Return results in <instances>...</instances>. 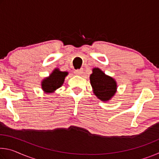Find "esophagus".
Masks as SVG:
<instances>
[{
    "label": "esophagus",
    "instance_id": "1",
    "mask_svg": "<svg viewBox=\"0 0 159 159\" xmlns=\"http://www.w3.org/2000/svg\"><path fill=\"white\" fill-rule=\"evenodd\" d=\"M82 73H83V69H82L75 70V71H74V74H76V75H79V76H80V75L82 74Z\"/></svg>",
    "mask_w": 159,
    "mask_h": 159
}]
</instances>
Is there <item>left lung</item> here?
Returning <instances> with one entry per match:
<instances>
[{
	"mask_svg": "<svg viewBox=\"0 0 159 159\" xmlns=\"http://www.w3.org/2000/svg\"><path fill=\"white\" fill-rule=\"evenodd\" d=\"M93 92L102 102H109L117 91V83L111 76L105 74L100 69H93L90 76Z\"/></svg>",
	"mask_w": 159,
	"mask_h": 159,
	"instance_id": "8db88e82",
	"label": "left lung"
}]
</instances>
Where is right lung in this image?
Masks as SVG:
<instances>
[{"label": "right lung", "mask_w": 159, "mask_h": 159, "mask_svg": "<svg viewBox=\"0 0 159 159\" xmlns=\"http://www.w3.org/2000/svg\"><path fill=\"white\" fill-rule=\"evenodd\" d=\"M68 72L61 71L59 69H55L49 76L45 77L41 81V88L45 93H53L63 85Z\"/></svg>", "instance_id": "obj_1"}]
</instances>
